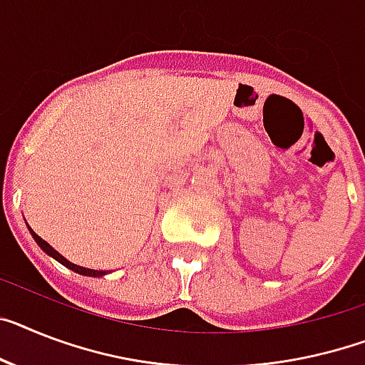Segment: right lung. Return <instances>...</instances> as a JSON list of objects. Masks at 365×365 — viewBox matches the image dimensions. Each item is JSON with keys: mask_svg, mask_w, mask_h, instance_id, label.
<instances>
[{"mask_svg": "<svg viewBox=\"0 0 365 365\" xmlns=\"http://www.w3.org/2000/svg\"><path fill=\"white\" fill-rule=\"evenodd\" d=\"M31 234H33V237H35L36 243H38V247H41V249L44 250L46 254H50L51 258H55V259H57V262L63 263L64 267L72 269V271L79 272V274H85V277H102V274H106V271H93V269H85V267H79V265H73V263H70L68 259L63 258V256H61V254L57 252V250H55L53 247H50V245L46 243V241L42 240L41 235H36L35 232H33V230H31Z\"/></svg>", "mask_w": 365, "mask_h": 365, "instance_id": "add662e5", "label": "right lung"}]
</instances>
